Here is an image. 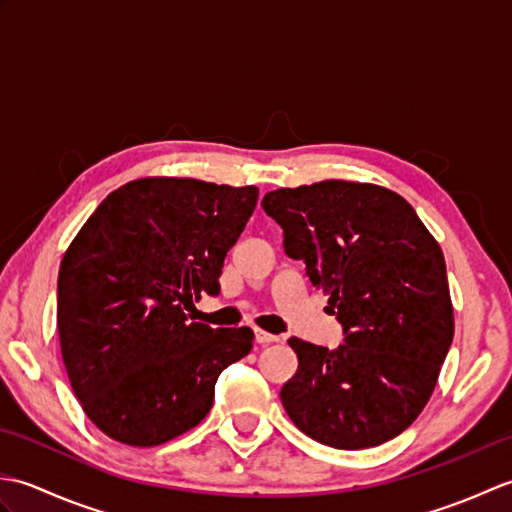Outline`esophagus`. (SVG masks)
Returning <instances> with one entry per match:
<instances>
[{"label": "esophagus", "mask_w": 512, "mask_h": 512, "mask_svg": "<svg viewBox=\"0 0 512 512\" xmlns=\"http://www.w3.org/2000/svg\"><path fill=\"white\" fill-rule=\"evenodd\" d=\"M255 341H257L259 345H270V343H277L279 336L270 334V332H264V330H255Z\"/></svg>", "instance_id": "obj_1"}]
</instances>
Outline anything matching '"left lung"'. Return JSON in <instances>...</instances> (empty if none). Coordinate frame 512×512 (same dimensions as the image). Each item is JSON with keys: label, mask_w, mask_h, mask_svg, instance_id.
I'll use <instances>...</instances> for the list:
<instances>
[{"label": "left lung", "mask_w": 512, "mask_h": 512, "mask_svg": "<svg viewBox=\"0 0 512 512\" xmlns=\"http://www.w3.org/2000/svg\"><path fill=\"white\" fill-rule=\"evenodd\" d=\"M262 206L345 334L336 350L288 339L299 358L281 387L290 420L334 449L396 438L427 405L453 341L438 242L405 198L376 184L277 189Z\"/></svg>", "instance_id": "left-lung-1"}]
</instances>
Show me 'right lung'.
<instances>
[{
    "instance_id": "right-lung-1",
    "label": "right lung",
    "mask_w": 512,
    "mask_h": 512,
    "mask_svg": "<svg viewBox=\"0 0 512 512\" xmlns=\"http://www.w3.org/2000/svg\"><path fill=\"white\" fill-rule=\"evenodd\" d=\"M257 187L143 178L96 206L65 250L57 286L61 354L76 398L105 436L158 447L211 411L222 369L250 328H211L184 308L220 295L224 257Z\"/></svg>"
}]
</instances>
